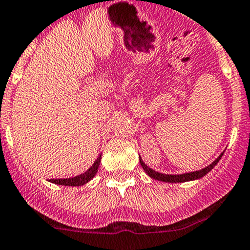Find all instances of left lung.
Wrapping results in <instances>:
<instances>
[{"label": "left lung", "mask_w": 250, "mask_h": 250, "mask_svg": "<svg viewBox=\"0 0 250 250\" xmlns=\"http://www.w3.org/2000/svg\"><path fill=\"white\" fill-rule=\"evenodd\" d=\"M221 156H223V153H221L220 156H219L218 158H216L215 161L212 162V164H210L209 166H206L205 168H203V170H199V171H194V172H188V173H181V175H167V173H161V172H157V171L152 170V168H149L148 166H147L145 162L142 161V158L140 157V164L141 166H142V168L145 170V172L148 175L151 179H155V180H158V181H164V182H171V184H176V182H186V181H194V180H199L201 179V177H204L206 175V173H209L210 171L214 168V167L218 165V162L220 161Z\"/></svg>", "instance_id": "8db88e82"}]
</instances>
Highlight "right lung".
I'll return each mask as SVG.
<instances>
[{
	"label": "right lung",
	"instance_id": "right-lung-1",
	"mask_svg": "<svg viewBox=\"0 0 250 250\" xmlns=\"http://www.w3.org/2000/svg\"><path fill=\"white\" fill-rule=\"evenodd\" d=\"M102 155L98 156V158L95 160L94 164L89 167L88 170L82 175H78L75 177H70V179H53L50 180V182H53L55 185H62V186H83L84 184L89 182L93 177L95 176V173L98 172L99 164H101Z\"/></svg>",
	"mask_w": 250,
	"mask_h": 250
}]
</instances>
